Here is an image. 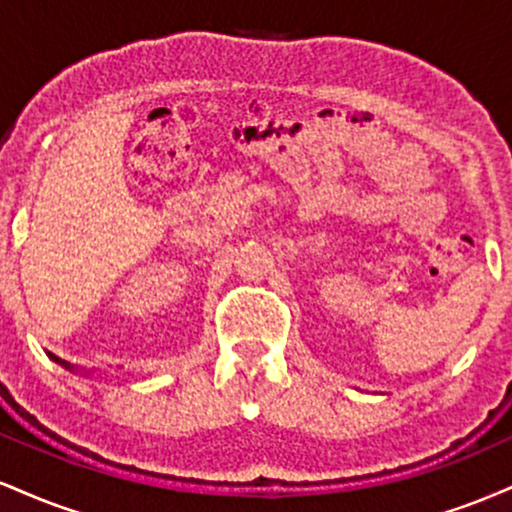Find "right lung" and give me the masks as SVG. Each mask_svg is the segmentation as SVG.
Masks as SVG:
<instances>
[{
    "instance_id": "1",
    "label": "right lung",
    "mask_w": 512,
    "mask_h": 512,
    "mask_svg": "<svg viewBox=\"0 0 512 512\" xmlns=\"http://www.w3.org/2000/svg\"><path fill=\"white\" fill-rule=\"evenodd\" d=\"M55 361H57V358H55Z\"/></svg>"
}]
</instances>
